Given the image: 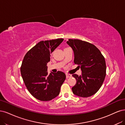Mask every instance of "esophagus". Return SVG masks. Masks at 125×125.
<instances>
[{
	"mask_svg": "<svg viewBox=\"0 0 125 125\" xmlns=\"http://www.w3.org/2000/svg\"><path fill=\"white\" fill-rule=\"evenodd\" d=\"M66 77L67 78H69V77H71L72 75L71 74H66Z\"/></svg>",
	"mask_w": 125,
	"mask_h": 125,
	"instance_id": "esophagus-1",
	"label": "esophagus"
}]
</instances>
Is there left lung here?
Returning a JSON list of instances; mask_svg holds the SVG:
<instances>
[{"mask_svg":"<svg viewBox=\"0 0 125 125\" xmlns=\"http://www.w3.org/2000/svg\"><path fill=\"white\" fill-rule=\"evenodd\" d=\"M66 43L73 49L74 63L82 75L73 74L77 83L72 87L73 94L87 98L94 94L102 85L106 76V63L101 52L94 45L79 39H69Z\"/></svg>","mask_w":125,"mask_h":125,"instance_id":"obj_1","label":"left lung"}]
</instances>
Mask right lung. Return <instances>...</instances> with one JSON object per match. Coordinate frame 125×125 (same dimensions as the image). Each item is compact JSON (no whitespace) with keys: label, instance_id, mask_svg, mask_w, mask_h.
<instances>
[{"label":"right lung","instance_id":"obj_1","mask_svg":"<svg viewBox=\"0 0 125 125\" xmlns=\"http://www.w3.org/2000/svg\"><path fill=\"white\" fill-rule=\"evenodd\" d=\"M63 38L41 41L31 49L24 57L21 73L27 90L34 98L42 101L51 100L59 94L66 78L63 72L49 75L47 64L52 53L63 41Z\"/></svg>","mask_w":125,"mask_h":125}]
</instances>
